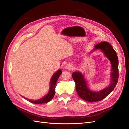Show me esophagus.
<instances>
[{
	"instance_id": "1",
	"label": "esophagus",
	"mask_w": 129,
	"mask_h": 129,
	"mask_svg": "<svg viewBox=\"0 0 129 129\" xmlns=\"http://www.w3.org/2000/svg\"><path fill=\"white\" fill-rule=\"evenodd\" d=\"M66 68L68 70H72L73 66L70 64H67L66 66Z\"/></svg>"
}]
</instances>
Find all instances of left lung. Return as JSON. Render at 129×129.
<instances>
[{"instance_id":"obj_1","label":"left lung","mask_w":129,"mask_h":129,"mask_svg":"<svg viewBox=\"0 0 129 129\" xmlns=\"http://www.w3.org/2000/svg\"><path fill=\"white\" fill-rule=\"evenodd\" d=\"M95 50H100L110 62L112 72L109 86L99 92H93L88 88L85 79L81 72H73L72 75L76 84V91L78 95L82 99L89 102H96L104 99L113 91L118 80V57L112 46L107 42H103L96 44L94 46Z\"/></svg>"}]
</instances>
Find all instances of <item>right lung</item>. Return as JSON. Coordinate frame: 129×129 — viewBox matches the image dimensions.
Returning <instances> with one entry per match:
<instances>
[{
    "label": "right lung",
    "instance_id": "right-lung-1",
    "mask_svg": "<svg viewBox=\"0 0 129 129\" xmlns=\"http://www.w3.org/2000/svg\"><path fill=\"white\" fill-rule=\"evenodd\" d=\"M62 73V71L61 69H59L57 71V72L53 75L50 81V89L49 90V92L47 93V94L44 96L42 98L39 99L37 100H29L26 98H25V99L28 100L29 101L31 102L33 104H41L43 103H47L48 102L51 101L53 97L54 96L55 94V85L56 82L58 79L59 77H60V75Z\"/></svg>",
    "mask_w": 129,
    "mask_h": 129
}]
</instances>
